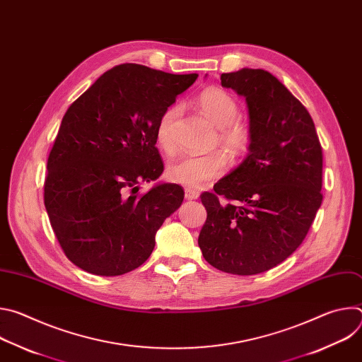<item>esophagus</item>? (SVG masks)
Returning <instances> with one entry per match:
<instances>
[{"instance_id": "1", "label": "esophagus", "mask_w": 362, "mask_h": 362, "mask_svg": "<svg viewBox=\"0 0 362 362\" xmlns=\"http://www.w3.org/2000/svg\"><path fill=\"white\" fill-rule=\"evenodd\" d=\"M185 197H186V200H196L199 197V192L194 190V189L186 187L185 189Z\"/></svg>"}]
</instances>
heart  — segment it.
<instances>
[{
    "label": "heart",
    "instance_id": "b5f03b06",
    "mask_svg": "<svg viewBox=\"0 0 362 362\" xmlns=\"http://www.w3.org/2000/svg\"><path fill=\"white\" fill-rule=\"evenodd\" d=\"M197 105L203 115L218 127V141L228 150L232 158L238 159L247 151L250 144V132L247 126L238 122V101L225 90L209 87L200 93ZM179 106L168 107L159 117L156 126V140L159 147L172 154L176 150L173 136L175 122L179 116ZM229 166V159L221 150L202 154V156H182L168 166L170 182L200 189L221 177Z\"/></svg>",
    "mask_w": 362,
    "mask_h": 362
}]
</instances>
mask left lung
Instances as JSON below:
<instances>
[{
  "mask_svg": "<svg viewBox=\"0 0 362 362\" xmlns=\"http://www.w3.org/2000/svg\"><path fill=\"white\" fill-rule=\"evenodd\" d=\"M221 81L246 100L250 144L215 193L200 196L208 218L197 243L214 268L256 275L284 262L311 228L322 203V147L311 115L271 73L242 69Z\"/></svg>",
  "mask_w": 362,
  "mask_h": 362,
  "instance_id": "1",
  "label": "left lung"
}]
</instances>
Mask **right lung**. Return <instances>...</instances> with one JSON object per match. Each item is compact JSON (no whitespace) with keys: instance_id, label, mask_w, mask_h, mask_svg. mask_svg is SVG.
Here are the masks:
<instances>
[{"instance_id":"right-lung-1","label":"right lung","mask_w":362,"mask_h":362,"mask_svg":"<svg viewBox=\"0 0 362 362\" xmlns=\"http://www.w3.org/2000/svg\"><path fill=\"white\" fill-rule=\"evenodd\" d=\"M197 74H170L140 64L106 71L66 112L47 162L44 204L62 249L83 271L127 274L147 261L154 236L183 202L179 185L156 180L162 113Z\"/></svg>"}]
</instances>
